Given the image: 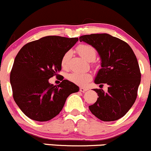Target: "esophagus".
Returning <instances> with one entry per match:
<instances>
[{
    "label": "esophagus",
    "instance_id": "obj_1",
    "mask_svg": "<svg viewBox=\"0 0 151 151\" xmlns=\"http://www.w3.org/2000/svg\"><path fill=\"white\" fill-rule=\"evenodd\" d=\"M87 90H88V88H84V87H80L79 88V91H81V92H84V91H86Z\"/></svg>",
    "mask_w": 151,
    "mask_h": 151
}]
</instances>
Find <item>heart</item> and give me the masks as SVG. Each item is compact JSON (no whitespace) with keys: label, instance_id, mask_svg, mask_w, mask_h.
I'll return each instance as SVG.
<instances>
[{"label":"heart","instance_id":"obj_1","mask_svg":"<svg viewBox=\"0 0 151 151\" xmlns=\"http://www.w3.org/2000/svg\"><path fill=\"white\" fill-rule=\"evenodd\" d=\"M77 51L78 54L88 62L94 61L97 57V50L91 45H79L77 47ZM70 57V52H65L62 57L61 65L62 68L64 70H67L68 68ZM91 78H92V76L90 73L73 72L68 75V80L78 86H86L91 80Z\"/></svg>","mask_w":151,"mask_h":151}]
</instances>
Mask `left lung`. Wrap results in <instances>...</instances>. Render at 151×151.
I'll use <instances>...</instances> for the list:
<instances>
[{"label": "left lung", "mask_w": 151, "mask_h": 151, "mask_svg": "<svg viewBox=\"0 0 151 151\" xmlns=\"http://www.w3.org/2000/svg\"><path fill=\"white\" fill-rule=\"evenodd\" d=\"M80 41L91 45L102 60V68L95 83L108 85V91L94 88L97 102L89 105L90 111L99 120L113 122L129 110L137 96L141 73L134 53L129 45L107 33L82 35Z\"/></svg>", "instance_id": "obj_1"}]
</instances>
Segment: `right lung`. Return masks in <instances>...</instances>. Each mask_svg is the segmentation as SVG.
I'll use <instances>...</instances> for the list:
<instances>
[{"label":"right lung","mask_w":151,"mask_h":151,"mask_svg":"<svg viewBox=\"0 0 151 151\" xmlns=\"http://www.w3.org/2000/svg\"><path fill=\"white\" fill-rule=\"evenodd\" d=\"M78 41L57 35L43 37L24 45L18 52L10 73L13 97L29 119L47 122L60 113L66 99L78 86L63 80L57 86L49 79L60 76L61 59Z\"/></svg>","instance_id":"right-lung-1"}]
</instances>
